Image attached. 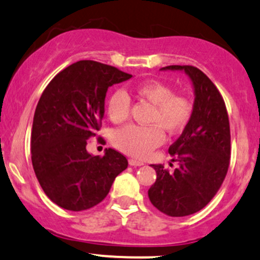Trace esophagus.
Returning a JSON list of instances; mask_svg holds the SVG:
<instances>
[{
  "label": "esophagus",
  "mask_w": 260,
  "mask_h": 260,
  "mask_svg": "<svg viewBox=\"0 0 260 260\" xmlns=\"http://www.w3.org/2000/svg\"><path fill=\"white\" fill-rule=\"evenodd\" d=\"M128 162H129V165H131V166H136V167H137V166H143V165H144V162H143V161L134 160V158H131V160L128 161Z\"/></svg>",
  "instance_id": "obj_1"
}]
</instances>
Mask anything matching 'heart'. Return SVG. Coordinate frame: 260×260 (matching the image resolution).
Returning a JSON list of instances; mask_svg holds the SVG:
<instances>
[{
    "instance_id": "obj_1",
    "label": "heart",
    "mask_w": 260,
    "mask_h": 260,
    "mask_svg": "<svg viewBox=\"0 0 260 260\" xmlns=\"http://www.w3.org/2000/svg\"><path fill=\"white\" fill-rule=\"evenodd\" d=\"M137 95L154 105L149 123L154 126H126L115 132L117 149L134 157H145L164 140L161 128L168 134L180 133L192 116V103L183 94H174L172 87L156 80L139 83ZM131 100L124 90L117 89L110 95L106 112L111 122L122 123L129 116Z\"/></svg>"
}]
</instances>
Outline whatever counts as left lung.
Wrapping results in <instances>:
<instances>
[{
	"instance_id": "8db88e82",
	"label": "left lung",
	"mask_w": 260,
	"mask_h": 260,
	"mask_svg": "<svg viewBox=\"0 0 260 260\" xmlns=\"http://www.w3.org/2000/svg\"><path fill=\"white\" fill-rule=\"evenodd\" d=\"M161 70L184 71L193 87L192 116L181 136L168 149L178 162L173 172L152 165L156 181L150 201L170 217L201 211L223 184L230 164V124L226 106L214 83L190 65H171Z\"/></svg>"
}]
</instances>
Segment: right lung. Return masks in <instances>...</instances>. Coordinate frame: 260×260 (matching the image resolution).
Returning a JSON list of instances; mask_svg holds the SVG:
<instances>
[{"instance_id":"1","label":"right lung","mask_w":260,"mask_h":260,"mask_svg":"<svg viewBox=\"0 0 260 260\" xmlns=\"http://www.w3.org/2000/svg\"><path fill=\"white\" fill-rule=\"evenodd\" d=\"M132 75L94 60H80L53 79L36 106L31 160L41 187L59 207L80 212L106 198L115 178L128 166L114 149L103 157L87 151L104 117L109 87Z\"/></svg>"}]
</instances>
